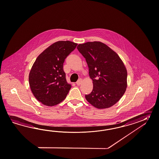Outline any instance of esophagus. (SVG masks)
Segmentation results:
<instances>
[{
    "label": "esophagus",
    "instance_id": "esophagus-1",
    "mask_svg": "<svg viewBox=\"0 0 159 159\" xmlns=\"http://www.w3.org/2000/svg\"><path fill=\"white\" fill-rule=\"evenodd\" d=\"M82 82V79H80V80H78L77 82H76V84L78 85H80L81 84Z\"/></svg>",
    "mask_w": 159,
    "mask_h": 159
}]
</instances>
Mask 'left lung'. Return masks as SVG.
<instances>
[{"instance_id":"left-lung-1","label":"left lung","mask_w":159,"mask_h":159,"mask_svg":"<svg viewBox=\"0 0 159 159\" xmlns=\"http://www.w3.org/2000/svg\"><path fill=\"white\" fill-rule=\"evenodd\" d=\"M77 49L85 58L93 81V90L86 94V100L98 109L114 106L122 97L127 86V72L122 59L100 41L80 44Z\"/></svg>"}]
</instances>
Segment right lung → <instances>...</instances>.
Returning <instances> with one entry per match:
<instances>
[{
	"label": "right lung",
	"mask_w": 159,
	"mask_h": 159,
	"mask_svg": "<svg viewBox=\"0 0 159 159\" xmlns=\"http://www.w3.org/2000/svg\"><path fill=\"white\" fill-rule=\"evenodd\" d=\"M77 44L70 41L55 42L34 62L29 74V83L33 94L43 104L55 106L66 98L71 85L66 81L63 63Z\"/></svg>",
	"instance_id": "obj_1"
}]
</instances>
